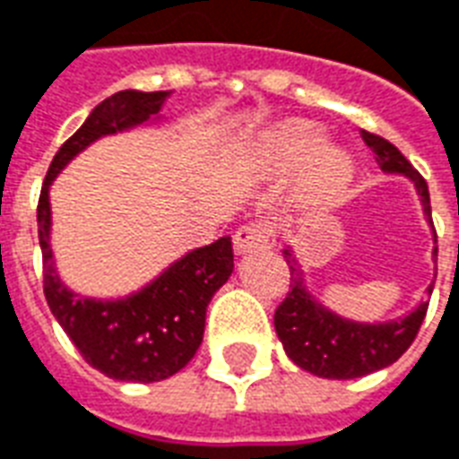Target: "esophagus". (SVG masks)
I'll use <instances>...</instances> for the list:
<instances>
[{
	"instance_id": "1",
	"label": "esophagus",
	"mask_w": 459,
	"mask_h": 459,
	"mask_svg": "<svg viewBox=\"0 0 459 459\" xmlns=\"http://www.w3.org/2000/svg\"><path fill=\"white\" fill-rule=\"evenodd\" d=\"M234 251L237 254H247V251L254 249H266L275 242L273 227L266 225V222H251V225L239 227L234 232Z\"/></svg>"
}]
</instances>
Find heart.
Wrapping results in <instances>:
<instances>
[{"label": "heart", "instance_id": "obj_1", "mask_svg": "<svg viewBox=\"0 0 459 459\" xmlns=\"http://www.w3.org/2000/svg\"><path fill=\"white\" fill-rule=\"evenodd\" d=\"M322 130L309 123H285L261 140L258 161L268 177H290L302 163V191L312 198L339 193L351 178L353 164L346 152L322 144Z\"/></svg>", "mask_w": 459, "mask_h": 459}]
</instances>
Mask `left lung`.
Returning <instances> with one entry per match:
<instances>
[{
  "label": "left lung",
  "instance_id": "obj_1",
  "mask_svg": "<svg viewBox=\"0 0 459 459\" xmlns=\"http://www.w3.org/2000/svg\"><path fill=\"white\" fill-rule=\"evenodd\" d=\"M363 140L375 152V160L385 174H399L411 181L423 205V215L433 227L429 186L421 174L385 137L363 130ZM282 256L290 266V292L275 309L273 324L288 358L302 370L326 380H353L387 368L411 346L429 309L433 282L426 288V298L409 315L389 322H353L332 312L312 295L292 247H285ZM433 256H438V247L433 249Z\"/></svg>",
  "mask_w": 459,
  "mask_h": 459
}]
</instances>
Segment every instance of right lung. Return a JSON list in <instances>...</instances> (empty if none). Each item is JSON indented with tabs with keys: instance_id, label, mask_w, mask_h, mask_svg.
Here are the masks:
<instances>
[{
	"instance_id": "obj_1",
	"label": "right lung",
	"mask_w": 459,
	"mask_h": 459,
	"mask_svg": "<svg viewBox=\"0 0 459 459\" xmlns=\"http://www.w3.org/2000/svg\"><path fill=\"white\" fill-rule=\"evenodd\" d=\"M169 96L171 91L126 89L99 103L53 157L38 201L48 307L86 363L106 377L123 382L167 380L195 356L205 332V309L234 271L232 239L220 237L208 247L188 251L126 298L79 295L65 285L55 266L50 186L62 169L96 140L160 120Z\"/></svg>"
}]
</instances>
